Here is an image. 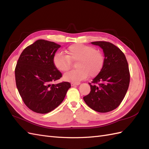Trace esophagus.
<instances>
[{
	"label": "esophagus",
	"instance_id": "esophagus-1",
	"mask_svg": "<svg viewBox=\"0 0 149 149\" xmlns=\"http://www.w3.org/2000/svg\"><path fill=\"white\" fill-rule=\"evenodd\" d=\"M80 83H71V84L72 86H76V85H79Z\"/></svg>",
	"mask_w": 149,
	"mask_h": 149
}]
</instances>
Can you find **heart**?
Returning a JSON list of instances; mask_svg holds the SVG:
<instances>
[{
    "label": "heart",
    "mask_w": 149,
    "mask_h": 149,
    "mask_svg": "<svg viewBox=\"0 0 149 149\" xmlns=\"http://www.w3.org/2000/svg\"><path fill=\"white\" fill-rule=\"evenodd\" d=\"M67 55L58 52L53 57V63L56 68L65 72L71 66V61H76L77 69L66 73L63 79L67 81L79 83L88 75L94 77L101 71L104 58L102 53L93 47L83 44H73L66 49Z\"/></svg>",
    "instance_id": "b5f03b06"
}]
</instances>
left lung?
<instances>
[{
  "label": "left lung",
  "mask_w": 149,
  "mask_h": 149,
  "mask_svg": "<svg viewBox=\"0 0 149 149\" xmlns=\"http://www.w3.org/2000/svg\"><path fill=\"white\" fill-rule=\"evenodd\" d=\"M91 43L103 49L104 63L100 73L89 83L91 91L83 100L94 111L107 112L120 105L127 91L130 82L128 63L124 53L114 44L104 41Z\"/></svg>",
  "instance_id": "1"
}]
</instances>
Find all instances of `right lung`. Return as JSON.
<instances>
[{"instance_id": "add662e5", "label": "right lung", "mask_w": 149, "mask_h": 149, "mask_svg": "<svg viewBox=\"0 0 149 149\" xmlns=\"http://www.w3.org/2000/svg\"><path fill=\"white\" fill-rule=\"evenodd\" d=\"M61 45L38 40L26 47L15 69L16 86L25 104L33 112L46 114L64 100L71 87L68 82L51 84L62 74L53 63V57Z\"/></svg>"}]
</instances>
